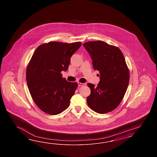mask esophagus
Returning a JSON list of instances; mask_svg holds the SVG:
<instances>
[{"label": "esophagus", "instance_id": "34e87169", "mask_svg": "<svg viewBox=\"0 0 157 157\" xmlns=\"http://www.w3.org/2000/svg\"><path fill=\"white\" fill-rule=\"evenodd\" d=\"M86 85V83H81V82H78V86H82L83 85Z\"/></svg>", "mask_w": 157, "mask_h": 157}]
</instances>
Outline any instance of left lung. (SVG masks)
Returning a JSON list of instances; mask_svg holds the SVG:
<instances>
[{
    "label": "left lung",
    "mask_w": 157,
    "mask_h": 157,
    "mask_svg": "<svg viewBox=\"0 0 157 157\" xmlns=\"http://www.w3.org/2000/svg\"><path fill=\"white\" fill-rule=\"evenodd\" d=\"M83 46L90 54L94 70L100 72L97 87L89 83L91 94L87 103L98 113L116 109L124 98L130 80V74L124 54L117 47L101 41H89Z\"/></svg>",
    "instance_id": "1"
}]
</instances>
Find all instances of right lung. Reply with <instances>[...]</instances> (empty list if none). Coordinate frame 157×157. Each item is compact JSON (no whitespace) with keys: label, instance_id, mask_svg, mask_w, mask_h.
Returning a JSON list of instances; mask_svg holds the SVG:
<instances>
[{"label":"right lung","instance_id":"add662e5","mask_svg":"<svg viewBox=\"0 0 157 157\" xmlns=\"http://www.w3.org/2000/svg\"><path fill=\"white\" fill-rule=\"evenodd\" d=\"M81 42H49L37 48L27 67V86L34 102L46 113L56 115L66 110L77 89V82L62 78L71 57L81 46Z\"/></svg>","mask_w":157,"mask_h":157}]
</instances>
